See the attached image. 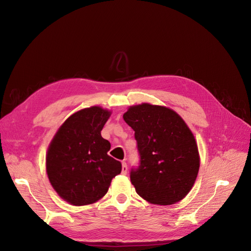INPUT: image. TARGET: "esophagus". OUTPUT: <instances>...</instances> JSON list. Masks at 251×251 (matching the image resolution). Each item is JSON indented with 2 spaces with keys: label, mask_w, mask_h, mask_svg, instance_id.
<instances>
[{
  "label": "esophagus",
  "mask_w": 251,
  "mask_h": 251,
  "mask_svg": "<svg viewBox=\"0 0 251 251\" xmlns=\"http://www.w3.org/2000/svg\"><path fill=\"white\" fill-rule=\"evenodd\" d=\"M127 173V165L125 161H123V168H121V174L126 175Z\"/></svg>",
  "instance_id": "34e87169"
}]
</instances>
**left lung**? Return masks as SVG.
Masks as SVG:
<instances>
[{
  "instance_id": "8db88e82",
  "label": "left lung",
  "mask_w": 251,
  "mask_h": 251,
  "mask_svg": "<svg viewBox=\"0 0 251 251\" xmlns=\"http://www.w3.org/2000/svg\"><path fill=\"white\" fill-rule=\"evenodd\" d=\"M124 119L135 131L140 164L130 178L136 193L150 203L170 205L191 191L200 168L192 131L178 114L162 105H132Z\"/></svg>"
}]
</instances>
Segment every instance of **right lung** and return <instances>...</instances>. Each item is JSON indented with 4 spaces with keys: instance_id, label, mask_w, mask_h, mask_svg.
<instances>
[{
    "instance_id": "1",
    "label": "right lung",
    "mask_w": 251,
    "mask_h": 251,
    "mask_svg": "<svg viewBox=\"0 0 251 251\" xmlns=\"http://www.w3.org/2000/svg\"><path fill=\"white\" fill-rule=\"evenodd\" d=\"M111 116L100 107L82 109L67 118L50 142L46 170L60 198L75 206L92 204L107 194L121 163L108 155L111 144L101 130Z\"/></svg>"
}]
</instances>
